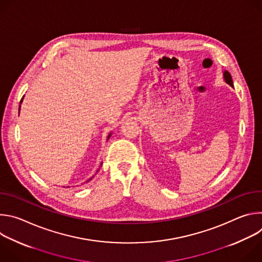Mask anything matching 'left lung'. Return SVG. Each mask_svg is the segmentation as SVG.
Masks as SVG:
<instances>
[{"mask_svg": "<svg viewBox=\"0 0 262 262\" xmlns=\"http://www.w3.org/2000/svg\"><path fill=\"white\" fill-rule=\"evenodd\" d=\"M224 80H225V82H226L228 85H230L231 87H233V82H232L231 74H230L227 70L224 71Z\"/></svg>", "mask_w": 262, "mask_h": 262, "instance_id": "1", "label": "left lung"}]
</instances>
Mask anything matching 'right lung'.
Masks as SVG:
<instances>
[{
  "label": "right lung",
  "instance_id": "add662e5",
  "mask_svg": "<svg viewBox=\"0 0 262 262\" xmlns=\"http://www.w3.org/2000/svg\"><path fill=\"white\" fill-rule=\"evenodd\" d=\"M21 101H23V98H21V100H20V103H21ZM19 108H20V105H19ZM110 137H111V134H110V135H108V136H107V139H108V138H110ZM92 178H93V177H92ZM92 178H89V180H87V181H90V180H91V179H92Z\"/></svg>",
  "mask_w": 262,
  "mask_h": 262
}]
</instances>
